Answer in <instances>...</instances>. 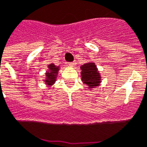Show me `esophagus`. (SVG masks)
I'll use <instances>...</instances> for the list:
<instances>
[{
    "label": "esophagus",
    "instance_id": "esophagus-1",
    "mask_svg": "<svg viewBox=\"0 0 147 147\" xmlns=\"http://www.w3.org/2000/svg\"><path fill=\"white\" fill-rule=\"evenodd\" d=\"M76 64V62H72V63H68V65H69L70 67H75Z\"/></svg>",
    "mask_w": 147,
    "mask_h": 147
}]
</instances>
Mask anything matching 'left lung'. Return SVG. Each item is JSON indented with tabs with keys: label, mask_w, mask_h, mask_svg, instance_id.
Segmentation results:
<instances>
[{
	"label": "left lung",
	"mask_w": 147,
	"mask_h": 147,
	"mask_svg": "<svg viewBox=\"0 0 147 147\" xmlns=\"http://www.w3.org/2000/svg\"><path fill=\"white\" fill-rule=\"evenodd\" d=\"M81 80L89 90H92L100 86L101 83V76L96 65L93 62L84 63L80 67Z\"/></svg>",
	"instance_id": "8db88e82"
}]
</instances>
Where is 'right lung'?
<instances>
[{"instance_id":"obj_1","label":"right lung","mask_w":147,"mask_h":147,"mask_svg":"<svg viewBox=\"0 0 147 147\" xmlns=\"http://www.w3.org/2000/svg\"><path fill=\"white\" fill-rule=\"evenodd\" d=\"M60 69V66L55 65L54 63H51L47 66V71H46V77L43 80L47 88H51L55 84L56 81L59 71Z\"/></svg>"}]
</instances>
